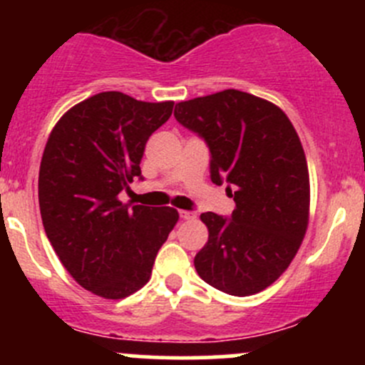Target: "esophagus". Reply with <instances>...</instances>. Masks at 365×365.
<instances>
[{"mask_svg":"<svg viewBox=\"0 0 365 365\" xmlns=\"http://www.w3.org/2000/svg\"><path fill=\"white\" fill-rule=\"evenodd\" d=\"M180 217H182V219H185V220H190V219H194V217H196V213L187 212V210H180Z\"/></svg>","mask_w":365,"mask_h":365,"instance_id":"obj_1","label":"esophagus"}]
</instances>
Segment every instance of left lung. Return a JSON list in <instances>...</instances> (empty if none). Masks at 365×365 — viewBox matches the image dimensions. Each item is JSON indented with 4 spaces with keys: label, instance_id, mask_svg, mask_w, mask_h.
<instances>
[{
    "label": "left lung",
    "instance_id": "obj_1",
    "mask_svg": "<svg viewBox=\"0 0 365 365\" xmlns=\"http://www.w3.org/2000/svg\"><path fill=\"white\" fill-rule=\"evenodd\" d=\"M175 118L205 138L212 182L230 183L237 203L231 219L201 213L208 242L194 257L197 274L227 295L263 292L289 267L309 226V169L295 127L279 106L238 90L178 102Z\"/></svg>",
    "mask_w": 365,
    "mask_h": 365
}]
</instances>
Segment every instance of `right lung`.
<instances>
[{"mask_svg":"<svg viewBox=\"0 0 365 365\" xmlns=\"http://www.w3.org/2000/svg\"><path fill=\"white\" fill-rule=\"evenodd\" d=\"M173 106L104 91L70 108L51 130L38 173L43 230L73 281L93 295L120 300L141 289L178 222L171 206L128 208L118 200L141 176L146 141Z\"/></svg>","mask_w":365,"mask_h":365,"instance_id":"right-lung-1","label":"right lung"}]
</instances>
